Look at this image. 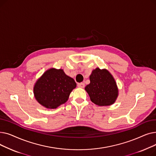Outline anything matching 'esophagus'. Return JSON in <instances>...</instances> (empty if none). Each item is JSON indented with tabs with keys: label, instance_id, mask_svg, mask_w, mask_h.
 Segmentation results:
<instances>
[{
	"label": "esophagus",
	"instance_id": "1",
	"mask_svg": "<svg viewBox=\"0 0 156 156\" xmlns=\"http://www.w3.org/2000/svg\"><path fill=\"white\" fill-rule=\"evenodd\" d=\"M78 87L79 88H84L85 87V84L83 83H80L78 84Z\"/></svg>",
	"mask_w": 156,
	"mask_h": 156
}]
</instances>
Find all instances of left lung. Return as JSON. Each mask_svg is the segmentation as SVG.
<instances>
[{"instance_id": "1", "label": "left lung", "mask_w": 156, "mask_h": 156, "mask_svg": "<svg viewBox=\"0 0 156 156\" xmlns=\"http://www.w3.org/2000/svg\"><path fill=\"white\" fill-rule=\"evenodd\" d=\"M90 83L85 89L91 101L99 106H107L115 102L118 88L115 80L109 71L97 68L90 76Z\"/></svg>"}]
</instances>
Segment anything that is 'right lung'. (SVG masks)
<instances>
[{"label": "right lung", "instance_id": "add662e5", "mask_svg": "<svg viewBox=\"0 0 156 156\" xmlns=\"http://www.w3.org/2000/svg\"><path fill=\"white\" fill-rule=\"evenodd\" d=\"M76 83L63 69L51 68L46 71L35 84L36 100L47 109H55L68 100Z\"/></svg>", "mask_w": 156, "mask_h": 156}]
</instances>
